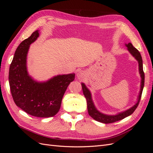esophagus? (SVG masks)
<instances>
[{
    "label": "esophagus",
    "instance_id": "34e87169",
    "mask_svg": "<svg viewBox=\"0 0 153 153\" xmlns=\"http://www.w3.org/2000/svg\"><path fill=\"white\" fill-rule=\"evenodd\" d=\"M78 75V77L80 79V78H82V76H83V75H82V73H78V75Z\"/></svg>",
    "mask_w": 153,
    "mask_h": 153
}]
</instances>
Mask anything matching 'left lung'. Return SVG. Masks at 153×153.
<instances>
[{"instance_id":"obj_1","label":"left lung","mask_w":153,"mask_h":153,"mask_svg":"<svg viewBox=\"0 0 153 153\" xmlns=\"http://www.w3.org/2000/svg\"><path fill=\"white\" fill-rule=\"evenodd\" d=\"M126 47H128V50H129V52H130L133 56L135 57V58L137 60L138 62V65H139V71L141 75V78H142V82H141L142 84H141L140 94H139V96H138V102L131 108L125 111V112L120 113L116 115H107L103 114L99 112L96 109L95 106L93 104V102H92V99H91V95L90 91L86 87L85 84L82 83V87L83 93H84V95L85 96V98L87 100L88 113H89V115L92 118H93L97 121H99L105 124H109V123H113L115 122H117L118 121H120V120H122L125 117H126L129 116V115L132 114L134 112V111L136 110L137 106H138V104L140 103L143 85H144V78H145L144 72H143V70L142 59L139 51L134 47L131 43H129L128 45H126Z\"/></svg>"}]
</instances>
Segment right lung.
Masks as SVG:
<instances>
[{
	"label": "right lung",
	"mask_w": 153,
	"mask_h": 153,
	"mask_svg": "<svg viewBox=\"0 0 153 153\" xmlns=\"http://www.w3.org/2000/svg\"><path fill=\"white\" fill-rule=\"evenodd\" d=\"M38 36V30L34 31L16 48L10 64L9 83L17 106L32 116L50 117L59 112L62 97L75 79V74L58 75L44 83L32 79L27 71V54L30 45Z\"/></svg>",
	"instance_id": "1"
}]
</instances>
